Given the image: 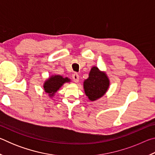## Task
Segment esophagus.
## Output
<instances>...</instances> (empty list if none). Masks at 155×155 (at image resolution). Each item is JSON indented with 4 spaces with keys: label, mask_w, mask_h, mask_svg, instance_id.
<instances>
[{
    "label": "esophagus",
    "mask_w": 155,
    "mask_h": 155,
    "mask_svg": "<svg viewBox=\"0 0 155 155\" xmlns=\"http://www.w3.org/2000/svg\"><path fill=\"white\" fill-rule=\"evenodd\" d=\"M72 79L75 83L78 82V81H79V76H78L77 73H74V74L72 75Z\"/></svg>",
    "instance_id": "esophagus-1"
}]
</instances>
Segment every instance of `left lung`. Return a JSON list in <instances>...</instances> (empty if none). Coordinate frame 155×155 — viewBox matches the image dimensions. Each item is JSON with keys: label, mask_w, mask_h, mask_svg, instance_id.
<instances>
[{"label": "left lung", "mask_w": 155, "mask_h": 155, "mask_svg": "<svg viewBox=\"0 0 155 155\" xmlns=\"http://www.w3.org/2000/svg\"><path fill=\"white\" fill-rule=\"evenodd\" d=\"M109 85L110 81L106 73L101 71L96 66H93L89 77L84 81L83 88L88 99L95 101L105 94Z\"/></svg>", "instance_id": "obj_1"}]
</instances>
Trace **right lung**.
Masks as SVG:
<instances>
[{
  "mask_svg": "<svg viewBox=\"0 0 155 155\" xmlns=\"http://www.w3.org/2000/svg\"><path fill=\"white\" fill-rule=\"evenodd\" d=\"M69 82L70 79L68 77L64 78L61 75H52L44 82L43 87L45 92L50 97H52L64 83Z\"/></svg>",
  "mask_w": 155,
  "mask_h": 155,
  "instance_id": "1",
  "label": "right lung"
}]
</instances>
